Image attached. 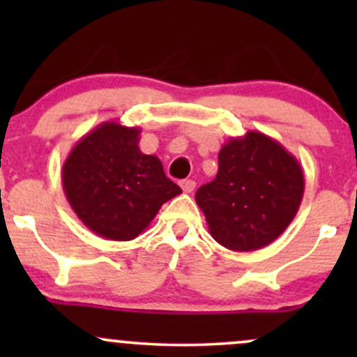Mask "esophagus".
Masks as SVG:
<instances>
[{
    "instance_id": "esophagus-1",
    "label": "esophagus",
    "mask_w": 357,
    "mask_h": 357,
    "mask_svg": "<svg viewBox=\"0 0 357 357\" xmlns=\"http://www.w3.org/2000/svg\"><path fill=\"white\" fill-rule=\"evenodd\" d=\"M179 184H181L184 192H192V190H195L196 186V183L192 181V179H184V181H181Z\"/></svg>"
}]
</instances>
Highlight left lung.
Returning a JSON list of instances; mask_svg holds the SVG:
<instances>
[{
  "label": "left lung",
  "mask_w": 357,
  "mask_h": 357,
  "mask_svg": "<svg viewBox=\"0 0 357 357\" xmlns=\"http://www.w3.org/2000/svg\"><path fill=\"white\" fill-rule=\"evenodd\" d=\"M304 188L296 155L275 139L248 130L221 147L218 174L195 198L213 238L233 252H253L292 223Z\"/></svg>",
  "instance_id": "1"
}]
</instances>
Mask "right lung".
<instances>
[{
	"instance_id": "right-lung-1",
	"label": "right lung",
	"mask_w": 357,
	"mask_h": 357,
	"mask_svg": "<svg viewBox=\"0 0 357 357\" xmlns=\"http://www.w3.org/2000/svg\"><path fill=\"white\" fill-rule=\"evenodd\" d=\"M139 134V127L102 122L73 146L61 167L67 202L102 238L134 240L181 192L158 155L141 153Z\"/></svg>"
}]
</instances>
